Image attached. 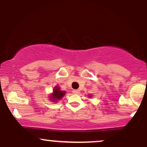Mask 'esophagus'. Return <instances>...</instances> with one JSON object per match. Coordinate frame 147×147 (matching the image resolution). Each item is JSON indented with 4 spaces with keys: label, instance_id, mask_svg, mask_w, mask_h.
<instances>
[{
    "label": "esophagus",
    "instance_id": "esophagus-1",
    "mask_svg": "<svg viewBox=\"0 0 147 147\" xmlns=\"http://www.w3.org/2000/svg\"><path fill=\"white\" fill-rule=\"evenodd\" d=\"M72 93L75 94V95H78V94H79V90H72Z\"/></svg>",
    "mask_w": 147,
    "mask_h": 147
}]
</instances>
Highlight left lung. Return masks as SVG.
Wrapping results in <instances>:
<instances>
[{
  "mask_svg": "<svg viewBox=\"0 0 147 147\" xmlns=\"http://www.w3.org/2000/svg\"><path fill=\"white\" fill-rule=\"evenodd\" d=\"M92 97V95H88V97Z\"/></svg>",
  "mask_w": 147,
  "mask_h": 147,
  "instance_id": "1",
  "label": "left lung"
}]
</instances>
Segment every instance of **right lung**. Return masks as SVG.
I'll return each instance as SVG.
<instances>
[{"label":"right lung","instance_id":"right-lung-1","mask_svg":"<svg viewBox=\"0 0 147 147\" xmlns=\"http://www.w3.org/2000/svg\"><path fill=\"white\" fill-rule=\"evenodd\" d=\"M65 93H66V92L61 90L60 87L59 86H55L53 88V92L50 94L48 97L52 102H59V100H60L61 99H62V97H63Z\"/></svg>","mask_w":147,"mask_h":147}]
</instances>
